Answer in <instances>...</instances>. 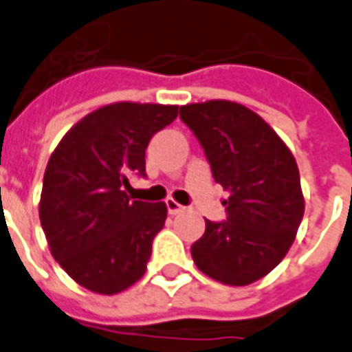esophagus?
<instances>
[{"mask_svg":"<svg viewBox=\"0 0 352 352\" xmlns=\"http://www.w3.org/2000/svg\"><path fill=\"white\" fill-rule=\"evenodd\" d=\"M166 207H168L169 214H177V212L183 210V205H179L175 199H166Z\"/></svg>","mask_w":352,"mask_h":352,"instance_id":"34e87169","label":"esophagus"}]
</instances>
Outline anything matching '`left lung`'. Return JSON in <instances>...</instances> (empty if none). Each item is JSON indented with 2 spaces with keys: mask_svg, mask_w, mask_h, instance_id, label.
Here are the masks:
<instances>
[{
  "mask_svg": "<svg viewBox=\"0 0 352 352\" xmlns=\"http://www.w3.org/2000/svg\"><path fill=\"white\" fill-rule=\"evenodd\" d=\"M179 117L205 151L216 183L229 192L226 220H205L192 259L216 282H257L285 257L304 216L295 156L242 104H188Z\"/></svg>",
  "mask_w": 352,
  "mask_h": 352,
  "instance_id": "8db88e82",
  "label": "left lung"
}]
</instances>
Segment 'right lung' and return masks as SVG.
I'll return each instance as SVG.
<instances>
[{
  "label": "right lung",
  "mask_w": 352,
  "mask_h": 352,
  "mask_svg": "<svg viewBox=\"0 0 352 352\" xmlns=\"http://www.w3.org/2000/svg\"><path fill=\"white\" fill-rule=\"evenodd\" d=\"M179 106L117 102L85 116L50 156L41 226L52 256L82 287L116 295L147 269L164 203L132 201V175L145 177V149Z\"/></svg>",
  "instance_id": "add662e5"
}]
</instances>
